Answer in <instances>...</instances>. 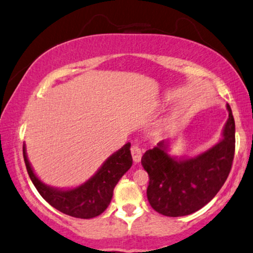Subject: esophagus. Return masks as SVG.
<instances>
[{
  "label": "esophagus",
  "instance_id": "esophagus-1",
  "mask_svg": "<svg viewBox=\"0 0 253 253\" xmlns=\"http://www.w3.org/2000/svg\"><path fill=\"white\" fill-rule=\"evenodd\" d=\"M131 155H132V158H133L134 163H139L140 161H141V157H142V150L138 146H132L131 147Z\"/></svg>",
  "mask_w": 253,
  "mask_h": 253
}]
</instances>
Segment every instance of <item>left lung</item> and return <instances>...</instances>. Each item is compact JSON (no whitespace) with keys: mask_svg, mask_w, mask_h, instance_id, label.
Instances as JSON below:
<instances>
[{"mask_svg":"<svg viewBox=\"0 0 253 253\" xmlns=\"http://www.w3.org/2000/svg\"><path fill=\"white\" fill-rule=\"evenodd\" d=\"M221 139L193 157L170 156V141L162 140L143 154L141 164L149 175L147 198L164 216L180 217L207 205L230 174L235 150V122L230 105Z\"/></svg>","mask_w":253,"mask_h":253,"instance_id":"left-lung-1","label":"left lung"}]
</instances>
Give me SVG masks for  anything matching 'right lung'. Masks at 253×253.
Instances as JSON below:
<instances>
[{
  "mask_svg": "<svg viewBox=\"0 0 253 253\" xmlns=\"http://www.w3.org/2000/svg\"><path fill=\"white\" fill-rule=\"evenodd\" d=\"M130 147V142L126 143L112 154L89 180L70 189L54 188L41 181L28 161L25 143L23 159L35 188L52 207L65 215L88 219L100 215L110 205L115 185L132 166Z\"/></svg>",
  "mask_w": 253,
  "mask_h": 253,
  "instance_id": "1",
  "label": "right lung"
}]
</instances>
